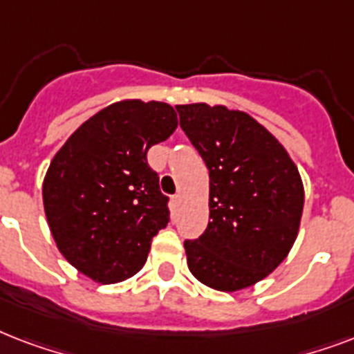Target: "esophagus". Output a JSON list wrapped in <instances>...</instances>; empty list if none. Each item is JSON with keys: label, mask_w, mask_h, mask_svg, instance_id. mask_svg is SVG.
<instances>
[{"label": "esophagus", "mask_w": 354, "mask_h": 354, "mask_svg": "<svg viewBox=\"0 0 354 354\" xmlns=\"http://www.w3.org/2000/svg\"><path fill=\"white\" fill-rule=\"evenodd\" d=\"M182 194H174V196H172V205H174V207H180V205H182Z\"/></svg>", "instance_id": "1"}]
</instances>
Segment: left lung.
<instances>
[{
	"label": "left lung",
	"mask_w": 354,
	"mask_h": 354,
	"mask_svg": "<svg viewBox=\"0 0 354 354\" xmlns=\"http://www.w3.org/2000/svg\"><path fill=\"white\" fill-rule=\"evenodd\" d=\"M180 127L209 169V224L185 241L191 274L236 292L272 274L290 252L305 191L285 147L241 110L178 104Z\"/></svg>",
	"instance_id": "8db88e82"
}]
</instances>
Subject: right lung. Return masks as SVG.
Instances as JSON below:
<instances>
[{
    "label": "right lung",
    "mask_w": 354,
    "mask_h": 354,
    "mask_svg": "<svg viewBox=\"0 0 354 354\" xmlns=\"http://www.w3.org/2000/svg\"><path fill=\"white\" fill-rule=\"evenodd\" d=\"M178 127L167 102H113L75 130L44 178V209L66 261L110 285L143 268L169 207L147 163L152 145Z\"/></svg>",
    "instance_id": "1"
}]
</instances>
